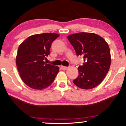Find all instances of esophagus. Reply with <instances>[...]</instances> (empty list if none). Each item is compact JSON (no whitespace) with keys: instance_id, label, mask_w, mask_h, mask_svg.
<instances>
[{"instance_id":"34e87169","label":"esophagus","mask_w":126,"mask_h":126,"mask_svg":"<svg viewBox=\"0 0 126 126\" xmlns=\"http://www.w3.org/2000/svg\"><path fill=\"white\" fill-rule=\"evenodd\" d=\"M61 68L63 70H65V69H67V67L63 66V65H62V66H61Z\"/></svg>"}]
</instances>
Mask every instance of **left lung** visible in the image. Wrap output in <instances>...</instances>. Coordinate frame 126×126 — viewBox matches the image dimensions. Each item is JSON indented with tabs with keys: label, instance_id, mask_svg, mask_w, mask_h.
Listing matches in <instances>:
<instances>
[{
	"label": "left lung",
	"instance_id": "1",
	"mask_svg": "<svg viewBox=\"0 0 126 126\" xmlns=\"http://www.w3.org/2000/svg\"><path fill=\"white\" fill-rule=\"evenodd\" d=\"M78 56L84 63L78 67L79 76L74 83L81 89L99 85L108 74L111 64L110 48L105 39L94 33H79L67 37Z\"/></svg>",
	"mask_w": 126,
	"mask_h": 126
}]
</instances>
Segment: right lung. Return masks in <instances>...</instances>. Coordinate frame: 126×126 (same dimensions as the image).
<instances>
[{
  "label": "right lung",
  "mask_w": 126,
  "mask_h": 126,
  "mask_svg": "<svg viewBox=\"0 0 126 126\" xmlns=\"http://www.w3.org/2000/svg\"><path fill=\"white\" fill-rule=\"evenodd\" d=\"M59 36L50 33L33 35L18 47L17 67L22 80L28 87L42 90L53 82L59 68L47 64L44 60L50 54L52 42Z\"/></svg>",
  "instance_id": "right-lung-1"
}]
</instances>
